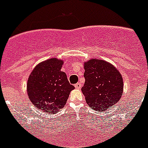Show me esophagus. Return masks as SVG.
I'll return each instance as SVG.
<instances>
[{"label": "esophagus", "mask_w": 148, "mask_h": 148, "mask_svg": "<svg viewBox=\"0 0 148 148\" xmlns=\"http://www.w3.org/2000/svg\"><path fill=\"white\" fill-rule=\"evenodd\" d=\"M75 87L76 89H80L82 87V84L80 83H77L76 84H75Z\"/></svg>", "instance_id": "34e87169"}]
</instances>
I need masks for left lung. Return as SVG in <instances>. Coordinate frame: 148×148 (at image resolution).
Listing matches in <instances>:
<instances>
[{"label":"left lung","instance_id":"obj_1","mask_svg":"<svg viewBox=\"0 0 148 148\" xmlns=\"http://www.w3.org/2000/svg\"><path fill=\"white\" fill-rule=\"evenodd\" d=\"M85 82L82 91L92 110L104 112L121 99L124 83L121 73L112 64L92 58L84 63Z\"/></svg>","mask_w":148,"mask_h":148}]
</instances>
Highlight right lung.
<instances>
[{"label": "right lung", "instance_id": "1", "mask_svg": "<svg viewBox=\"0 0 148 148\" xmlns=\"http://www.w3.org/2000/svg\"><path fill=\"white\" fill-rule=\"evenodd\" d=\"M64 61L56 58L39 63L30 73L27 84L29 101L44 113L54 114L64 107L74 90L66 73L61 71Z\"/></svg>", "mask_w": 148, "mask_h": 148}]
</instances>
